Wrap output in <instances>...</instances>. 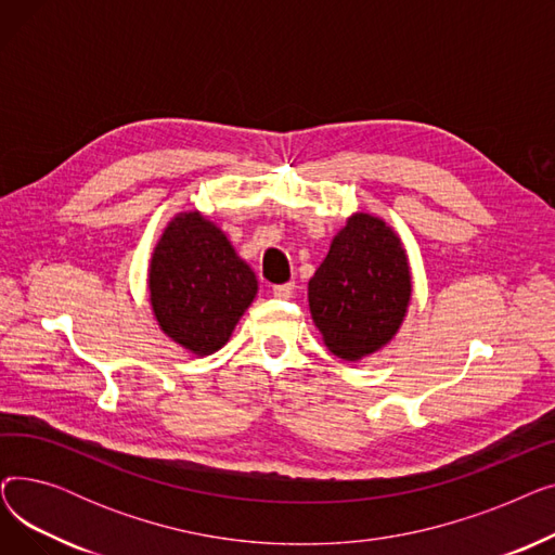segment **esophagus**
Returning <instances> with one entry per match:
<instances>
[{
	"instance_id": "esophagus-1",
	"label": "esophagus",
	"mask_w": 555,
	"mask_h": 555,
	"mask_svg": "<svg viewBox=\"0 0 555 555\" xmlns=\"http://www.w3.org/2000/svg\"><path fill=\"white\" fill-rule=\"evenodd\" d=\"M293 293H295V283H283V285L272 287V295L276 299H289V297H293Z\"/></svg>"
}]
</instances>
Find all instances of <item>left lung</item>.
Here are the masks:
<instances>
[{
  "label": "left lung",
  "instance_id": "1",
  "mask_svg": "<svg viewBox=\"0 0 555 555\" xmlns=\"http://www.w3.org/2000/svg\"><path fill=\"white\" fill-rule=\"evenodd\" d=\"M412 289L410 258L396 229L380 216L356 211L308 281V306L328 351L360 362L398 335Z\"/></svg>",
  "mask_w": 555,
  "mask_h": 555
}]
</instances>
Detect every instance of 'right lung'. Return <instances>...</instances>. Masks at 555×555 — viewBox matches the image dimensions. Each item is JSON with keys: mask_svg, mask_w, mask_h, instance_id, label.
I'll return each mask as SVG.
<instances>
[{"mask_svg": "<svg viewBox=\"0 0 555 555\" xmlns=\"http://www.w3.org/2000/svg\"><path fill=\"white\" fill-rule=\"evenodd\" d=\"M258 295L254 270L207 216L175 214L149 262V297L162 333L189 353L211 356Z\"/></svg>", "mask_w": 555, "mask_h": 555, "instance_id": "obj_1", "label": "right lung"}]
</instances>
